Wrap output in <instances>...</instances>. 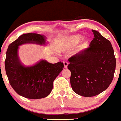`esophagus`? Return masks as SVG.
<instances>
[{
	"label": "esophagus",
	"mask_w": 121,
	"mask_h": 121,
	"mask_svg": "<svg viewBox=\"0 0 121 121\" xmlns=\"http://www.w3.org/2000/svg\"><path fill=\"white\" fill-rule=\"evenodd\" d=\"M63 64H64L65 68H66L67 67H68V62H66V61H65V62H63Z\"/></svg>",
	"instance_id": "1"
}]
</instances>
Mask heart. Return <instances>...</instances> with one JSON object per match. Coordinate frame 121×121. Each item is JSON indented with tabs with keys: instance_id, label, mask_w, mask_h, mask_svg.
Wrapping results in <instances>:
<instances>
[{
	"instance_id": "obj_1",
	"label": "heart",
	"mask_w": 121,
	"mask_h": 121,
	"mask_svg": "<svg viewBox=\"0 0 121 121\" xmlns=\"http://www.w3.org/2000/svg\"><path fill=\"white\" fill-rule=\"evenodd\" d=\"M82 39V36L75 35L62 39L59 45V51L65 52V51L73 48L81 42Z\"/></svg>"
}]
</instances>
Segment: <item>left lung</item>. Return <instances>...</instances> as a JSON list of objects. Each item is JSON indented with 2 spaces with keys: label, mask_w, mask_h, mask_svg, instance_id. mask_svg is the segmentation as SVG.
<instances>
[{
  "label": "left lung",
  "mask_w": 121,
  "mask_h": 121,
  "mask_svg": "<svg viewBox=\"0 0 121 121\" xmlns=\"http://www.w3.org/2000/svg\"><path fill=\"white\" fill-rule=\"evenodd\" d=\"M89 47L70 57L68 66L70 85L76 94L91 97L106 90L113 80L116 59L111 43L98 31Z\"/></svg>",
  "instance_id": "1"
}]
</instances>
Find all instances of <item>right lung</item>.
Segmentation results:
<instances>
[{
  "label": "right lung",
  "instance_id": "add662e5",
  "mask_svg": "<svg viewBox=\"0 0 121 121\" xmlns=\"http://www.w3.org/2000/svg\"><path fill=\"white\" fill-rule=\"evenodd\" d=\"M42 35L29 33L20 36L9 45L4 62L9 83L17 94L28 99H41L48 96L53 83L64 68L63 63H49L41 60L34 65L26 66L18 56L19 46L25 43L45 45Z\"/></svg>",
  "mask_w": 121,
  "mask_h": 121
}]
</instances>
